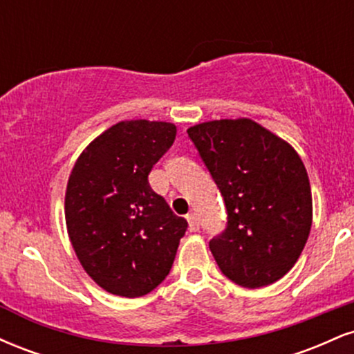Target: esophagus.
I'll return each mask as SVG.
<instances>
[{
	"label": "esophagus",
	"mask_w": 354,
	"mask_h": 354,
	"mask_svg": "<svg viewBox=\"0 0 354 354\" xmlns=\"http://www.w3.org/2000/svg\"><path fill=\"white\" fill-rule=\"evenodd\" d=\"M186 219H188V228L191 233H196V231L200 230V219H198L196 214L189 213L188 216H186Z\"/></svg>",
	"instance_id": "34e87169"
}]
</instances>
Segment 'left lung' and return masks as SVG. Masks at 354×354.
<instances>
[{
	"label": "left lung",
	"instance_id": "8db88e82",
	"mask_svg": "<svg viewBox=\"0 0 354 354\" xmlns=\"http://www.w3.org/2000/svg\"><path fill=\"white\" fill-rule=\"evenodd\" d=\"M186 131L228 211V228L209 241L219 270L251 290L278 281L298 261L313 223L299 154L250 118L205 121Z\"/></svg>",
	"mask_w": 354,
	"mask_h": 354
}]
</instances>
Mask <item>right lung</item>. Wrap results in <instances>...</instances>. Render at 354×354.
Listing matches in <instances>:
<instances>
[{
  "instance_id": "right-lung-1",
  "label": "right lung",
  "mask_w": 354,
  "mask_h": 354,
  "mask_svg": "<svg viewBox=\"0 0 354 354\" xmlns=\"http://www.w3.org/2000/svg\"><path fill=\"white\" fill-rule=\"evenodd\" d=\"M176 126L124 120L89 143L73 166L64 219L76 258L108 293L140 298L171 270L188 223L148 183Z\"/></svg>"
}]
</instances>
